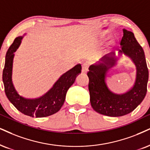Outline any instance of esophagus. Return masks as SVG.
I'll list each match as a JSON object with an SVG mask.
<instances>
[{"label":"esophagus","instance_id":"1","mask_svg":"<svg viewBox=\"0 0 150 150\" xmlns=\"http://www.w3.org/2000/svg\"><path fill=\"white\" fill-rule=\"evenodd\" d=\"M88 67H89V64L86 63V62L82 64V70H81V71H82V73H87V71H88Z\"/></svg>","mask_w":150,"mask_h":150}]
</instances>
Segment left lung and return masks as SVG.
Wrapping results in <instances>:
<instances>
[{
    "label": "left lung",
    "instance_id": "left-lung-1",
    "mask_svg": "<svg viewBox=\"0 0 150 150\" xmlns=\"http://www.w3.org/2000/svg\"><path fill=\"white\" fill-rule=\"evenodd\" d=\"M119 55L131 58L136 67L134 86L123 94H116L108 89L106 83L107 72L117 64L115 53L105 55L89 67L90 103L96 112L110 117H120L130 113L143 101L147 93L149 72L143 48L135 38L134 33L123 29Z\"/></svg>",
    "mask_w": 150,
    "mask_h": 150
}]
</instances>
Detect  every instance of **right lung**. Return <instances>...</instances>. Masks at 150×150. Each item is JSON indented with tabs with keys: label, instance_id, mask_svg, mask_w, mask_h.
Returning <instances> with one entry per match:
<instances>
[{
	"label": "right lung",
	"instance_id": "right-lung-1",
	"mask_svg": "<svg viewBox=\"0 0 150 150\" xmlns=\"http://www.w3.org/2000/svg\"><path fill=\"white\" fill-rule=\"evenodd\" d=\"M23 36L15 38L7 51L5 67L3 71V81L5 92L9 101L15 108L25 115L44 117L60 110L65 100L67 92L74 83L76 77L81 72L80 64L63 74L52 88L42 97L35 99H26L18 94L12 83V67L14 52L19 47Z\"/></svg>",
	"mask_w": 150,
	"mask_h": 150
}]
</instances>
